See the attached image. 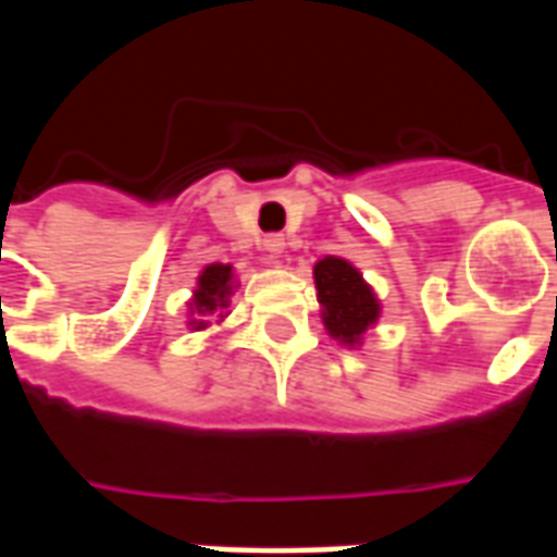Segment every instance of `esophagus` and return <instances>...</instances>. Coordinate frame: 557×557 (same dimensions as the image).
<instances>
[{"mask_svg": "<svg viewBox=\"0 0 557 557\" xmlns=\"http://www.w3.org/2000/svg\"><path fill=\"white\" fill-rule=\"evenodd\" d=\"M262 250H265L271 259H277V256L286 250V238H283V235H265V238H262Z\"/></svg>", "mask_w": 557, "mask_h": 557, "instance_id": "esophagus-1", "label": "esophagus"}]
</instances>
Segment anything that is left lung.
<instances>
[{"label":"left lung","mask_w":557,"mask_h":557,"mask_svg":"<svg viewBox=\"0 0 557 557\" xmlns=\"http://www.w3.org/2000/svg\"><path fill=\"white\" fill-rule=\"evenodd\" d=\"M315 295L322 304V322L327 334L339 339L343 346H361L363 334L379 322L382 304L363 280L358 268L339 259L325 256L313 268Z\"/></svg>","instance_id":"1"}]
</instances>
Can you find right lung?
<instances>
[{
  "label": "right lung",
  "instance_id": "1",
  "mask_svg": "<svg viewBox=\"0 0 557 557\" xmlns=\"http://www.w3.org/2000/svg\"><path fill=\"white\" fill-rule=\"evenodd\" d=\"M235 289V274H232V265H223V262H214V265L202 268V274L196 280L194 298H190V327L202 331L211 322V315L223 319V310L230 307V295Z\"/></svg>",
  "mask_w": 557,
  "mask_h": 557
}]
</instances>
